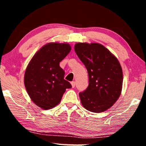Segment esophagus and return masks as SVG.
<instances>
[{"label": "esophagus", "mask_w": 146, "mask_h": 146, "mask_svg": "<svg viewBox=\"0 0 146 146\" xmlns=\"http://www.w3.org/2000/svg\"><path fill=\"white\" fill-rule=\"evenodd\" d=\"M71 86H72V88H75V84H76L75 81H73V82H71Z\"/></svg>", "instance_id": "34e87169"}]
</instances>
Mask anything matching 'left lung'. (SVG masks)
Listing matches in <instances>:
<instances>
[{
	"label": "left lung",
	"instance_id": "8db88e82",
	"mask_svg": "<svg viewBox=\"0 0 146 146\" xmlns=\"http://www.w3.org/2000/svg\"><path fill=\"white\" fill-rule=\"evenodd\" d=\"M75 51L87 69L89 85L79 93L84 108L101 113L111 107L122 91L123 73L118 59L98 43H76Z\"/></svg>",
	"mask_w": 146,
	"mask_h": 146
}]
</instances>
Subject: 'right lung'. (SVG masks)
I'll use <instances>...</instances> for the list:
<instances>
[{
  "label": "right lung",
  "mask_w": 146,
  "mask_h": 146,
  "mask_svg": "<svg viewBox=\"0 0 146 146\" xmlns=\"http://www.w3.org/2000/svg\"><path fill=\"white\" fill-rule=\"evenodd\" d=\"M68 44L49 43L31 58L24 75V84L31 100L44 110L60 103L71 84L64 80L65 72L59 63L71 51Z\"/></svg>",
  "instance_id": "right-lung-1"
}]
</instances>
